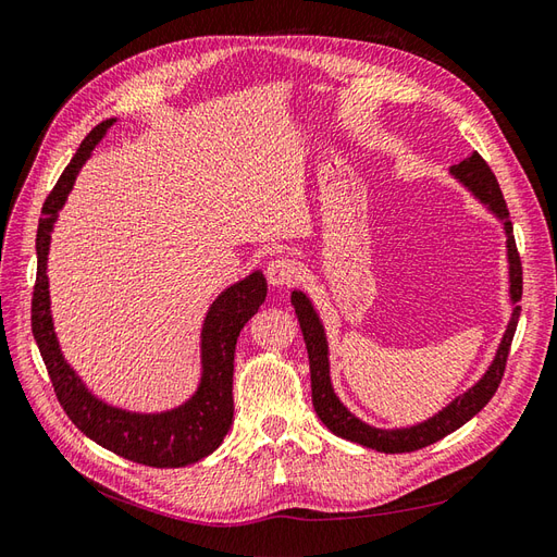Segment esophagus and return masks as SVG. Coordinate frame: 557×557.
Instances as JSON below:
<instances>
[{
  "instance_id": "1",
  "label": "esophagus",
  "mask_w": 557,
  "mask_h": 557,
  "mask_svg": "<svg viewBox=\"0 0 557 557\" xmlns=\"http://www.w3.org/2000/svg\"><path fill=\"white\" fill-rule=\"evenodd\" d=\"M265 275L273 287H282V284H292L294 280H298V275H301V263L289 259V256H277V259L265 265Z\"/></svg>"
}]
</instances>
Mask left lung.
Returning a JSON list of instances; mask_svg holds the SVG:
<instances>
[{"label": "left lung", "mask_w": 557, "mask_h": 557, "mask_svg": "<svg viewBox=\"0 0 557 557\" xmlns=\"http://www.w3.org/2000/svg\"><path fill=\"white\" fill-rule=\"evenodd\" d=\"M449 171L480 199L482 205H487L496 213V216L504 221L506 235H508L510 301L518 304L522 298V263H520V253L516 247V237H512V223L508 221L506 199L502 195V188H498L496 176L492 174L490 164L482 160L480 152H473L470 157H466L463 162L454 164ZM292 304L296 308L298 324H301L304 341L308 348L312 407H315L320 421L338 437L358 442V445H362V447L386 451V454L417 451L421 447L433 445V442L454 433L456 428H461L466 421L473 419L478 411L492 400L496 388H498V383H502V379H504L512 334H516L518 318H520V306H516L512 308V318L508 322V330L504 334L502 346H498V350H496V358H494L492 367L487 369V374H484L473 388L456 397L449 407L437 411L433 419H428L419 425L397 428V431H381V428H372L364 421H360L358 417H352L350 411L341 405V400L334 395L332 381H330V350H326V338H324L320 318L315 315V310H312L306 294L294 292Z\"/></svg>", "instance_id": "1"}]
</instances>
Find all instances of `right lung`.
I'll list each match as a JSON object with an SVG mask.
<instances>
[{
  "instance_id": "obj_1",
  "label": "right lung",
  "mask_w": 557,
  "mask_h": 557,
  "mask_svg": "<svg viewBox=\"0 0 557 557\" xmlns=\"http://www.w3.org/2000/svg\"><path fill=\"white\" fill-rule=\"evenodd\" d=\"M115 120L94 126L82 140L77 154L70 160L59 183L53 185L37 227V280L33 292V334L41 360L47 364L51 386L61 407L79 431L96 445L115 451L124 459L152 468H183L205 459L216 449L233 423V367L237 336L265 301L268 284L263 273H251L233 287H227L211 304L202 326V383L188 403L162 411V414H132L115 409L94 397L79 376L63 360L59 341L53 334L49 310L47 253L51 227L65 197L73 188L82 164L96 148V143Z\"/></svg>"
}]
</instances>
